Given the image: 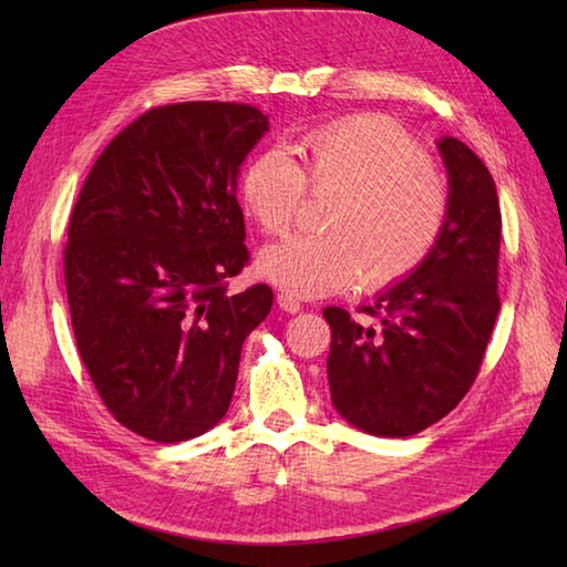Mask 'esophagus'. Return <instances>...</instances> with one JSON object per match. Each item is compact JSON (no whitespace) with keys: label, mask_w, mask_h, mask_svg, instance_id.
<instances>
[{"label":"esophagus","mask_w":567,"mask_h":567,"mask_svg":"<svg viewBox=\"0 0 567 567\" xmlns=\"http://www.w3.org/2000/svg\"><path fill=\"white\" fill-rule=\"evenodd\" d=\"M277 305H280V309H282V311H287V315H297L299 307H302V305H299V299H297V297L287 295V292H280V295H277Z\"/></svg>","instance_id":"esophagus-1"}]
</instances>
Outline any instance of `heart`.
Returning <instances> with one entry per match:
<instances>
[{
	"instance_id": "heart-1",
	"label": "heart",
	"mask_w": 567,
	"mask_h": 567,
	"mask_svg": "<svg viewBox=\"0 0 567 567\" xmlns=\"http://www.w3.org/2000/svg\"><path fill=\"white\" fill-rule=\"evenodd\" d=\"M290 153L268 148L240 173L244 207L270 236L290 231L307 192L336 195L323 236H292L260 252L280 290L321 297L363 282L384 290L424 265L449 224L451 195L429 153L390 116L363 114L311 128Z\"/></svg>"
}]
</instances>
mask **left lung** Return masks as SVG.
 Here are the masks:
<instances>
[{"instance_id":"left-lung-1","label":"left lung","mask_w":567,"mask_h":567,"mask_svg":"<svg viewBox=\"0 0 567 567\" xmlns=\"http://www.w3.org/2000/svg\"><path fill=\"white\" fill-rule=\"evenodd\" d=\"M439 151L451 212L431 258L360 307V319L323 309L333 406L372 436H412L455 409L473 388L499 311L495 179L463 141L445 136Z\"/></svg>"}]
</instances>
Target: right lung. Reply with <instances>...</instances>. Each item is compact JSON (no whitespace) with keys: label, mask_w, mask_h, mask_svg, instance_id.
<instances>
[{"label":"right lung","mask_w":567,"mask_h":567,"mask_svg":"<svg viewBox=\"0 0 567 567\" xmlns=\"http://www.w3.org/2000/svg\"><path fill=\"white\" fill-rule=\"evenodd\" d=\"M268 131L238 102L153 106L84 179L63 250L72 331L104 406L158 443L195 439L231 404L240 346L272 290L228 292L248 265L236 175Z\"/></svg>","instance_id":"add662e5"}]
</instances>
